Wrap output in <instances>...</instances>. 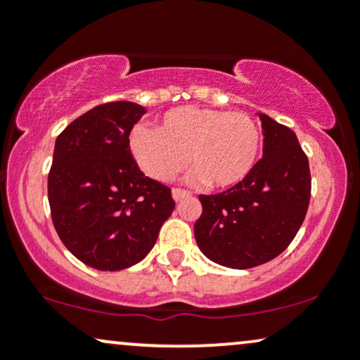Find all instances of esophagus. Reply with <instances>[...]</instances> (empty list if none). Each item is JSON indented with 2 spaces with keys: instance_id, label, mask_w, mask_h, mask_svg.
<instances>
[{
  "instance_id": "1",
  "label": "esophagus",
  "mask_w": 360,
  "mask_h": 360,
  "mask_svg": "<svg viewBox=\"0 0 360 360\" xmlns=\"http://www.w3.org/2000/svg\"><path fill=\"white\" fill-rule=\"evenodd\" d=\"M189 196H191V193L183 191V189H172V198H174L176 203H177V201L186 200V198H189Z\"/></svg>"
}]
</instances>
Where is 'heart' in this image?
<instances>
[{
    "label": "heart",
    "mask_w": 360,
    "mask_h": 360,
    "mask_svg": "<svg viewBox=\"0 0 360 360\" xmlns=\"http://www.w3.org/2000/svg\"><path fill=\"white\" fill-rule=\"evenodd\" d=\"M260 146V130L249 115L198 106L167 111L157 130L139 125L128 137L131 157L152 179H174L189 159V181L218 189L252 174Z\"/></svg>",
    "instance_id": "1"
}]
</instances>
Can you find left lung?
Instances as JSON below:
<instances>
[{"instance_id":"obj_1","label":"left lung","mask_w":360,"mask_h":360,"mask_svg":"<svg viewBox=\"0 0 360 360\" xmlns=\"http://www.w3.org/2000/svg\"><path fill=\"white\" fill-rule=\"evenodd\" d=\"M262 159L245 181L200 201L194 223L200 250L230 269H250L283 252L308 212L311 177L296 134L264 113Z\"/></svg>"}]
</instances>
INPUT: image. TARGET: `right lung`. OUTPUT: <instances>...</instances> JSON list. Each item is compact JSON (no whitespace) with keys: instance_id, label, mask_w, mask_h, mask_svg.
<instances>
[{"instance_id":"add662e5","label":"right lung","mask_w":360,"mask_h":360,"mask_svg":"<svg viewBox=\"0 0 360 360\" xmlns=\"http://www.w3.org/2000/svg\"><path fill=\"white\" fill-rule=\"evenodd\" d=\"M146 113L137 103H105L56 140L49 172L53 226L93 269L122 271L146 259L174 210L171 189L143 174L128 147Z\"/></svg>"}]
</instances>
